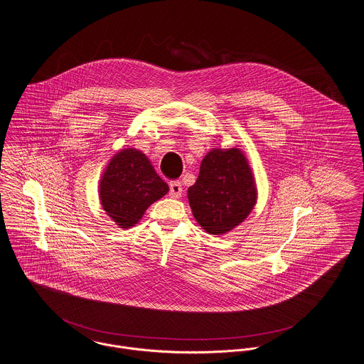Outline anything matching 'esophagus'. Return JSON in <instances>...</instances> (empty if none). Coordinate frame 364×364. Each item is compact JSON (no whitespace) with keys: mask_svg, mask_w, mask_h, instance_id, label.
I'll list each match as a JSON object with an SVG mask.
<instances>
[{"mask_svg":"<svg viewBox=\"0 0 364 364\" xmlns=\"http://www.w3.org/2000/svg\"><path fill=\"white\" fill-rule=\"evenodd\" d=\"M168 196L171 198H180L183 194V187H181V183L180 181H171L168 184Z\"/></svg>","mask_w":364,"mask_h":364,"instance_id":"obj_1","label":"esophagus"}]
</instances>
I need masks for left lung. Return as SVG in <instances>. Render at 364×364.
Returning a JSON list of instances; mask_svg holds the SVG:
<instances>
[{
	"label": "left lung",
	"mask_w": 364,
	"mask_h": 364,
	"mask_svg": "<svg viewBox=\"0 0 364 364\" xmlns=\"http://www.w3.org/2000/svg\"><path fill=\"white\" fill-rule=\"evenodd\" d=\"M188 202L199 225L219 235L242 223L256 202L251 168L238 148L212 149L202 161Z\"/></svg>",
	"instance_id": "left-lung-1"
}]
</instances>
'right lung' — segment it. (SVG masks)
I'll return each instance as SVG.
<instances>
[{
    "label": "right lung",
    "mask_w": 364,
    "mask_h": 364,
    "mask_svg": "<svg viewBox=\"0 0 364 364\" xmlns=\"http://www.w3.org/2000/svg\"><path fill=\"white\" fill-rule=\"evenodd\" d=\"M168 191L148 158L129 148L113 156L100 184L102 208L122 228L139 223L148 206Z\"/></svg>",
    "instance_id": "1"
}]
</instances>
